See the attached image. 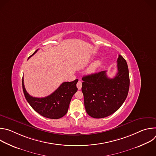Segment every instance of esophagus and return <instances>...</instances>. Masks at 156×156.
I'll list each match as a JSON object with an SVG mask.
<instances>
[{"mask_svg":"<svg viewBox=\"0 0 156 156\" xmlns=\"http://www.w3.org/2000/svg\"><path fill=\"white\" fill-rule=\"evenodd\" d=\"M76 86L78 89V90H80L81 89V87H82V82L81 81H78L76 84Z\"/></svg>","mask_w":156,"mask_h":156,"instance_id":"34e87169","label":"esophagus"}]
</instances>
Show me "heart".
<instances>
[{"mask_svg": "<svg viewBox=\"0 0 156 156\" xmlns=\"http://www.w3.org/2000/svg\"><path fill=\"white\" fill-rule=\"evenodd\" d=\"M101 61L99 60H96L94 61L90 66H89L87 70V72L88 73H93L94 72H96V70L98 69L99 66L101 65Z\"/></svg>", "mask_w": 156, "mask_h": 156, "instance_id": "obj_1", "label": "heart"}]
</instances>
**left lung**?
<instances>
[{
    "label": "left lung",
    "mask_w": 156,
    "mask_h": 156,
    "mask_svg": "<svg viewBox=\"0 0 156 156\" xmlns=\"http://www.w3.org/2000/svg\"><path fill=\"white\" fill-rule=\"evenodd\" d=\"M117 73L108 78L106 71L84 76L81 91L87 114L95 119L108 117L122 106L129 90V77L127 63L119 55Z\"/></svg>",
    "instance_id": "obj_1"
}]
</instances>
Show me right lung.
I'll use <instances>...</instances> for the list:
<instances>
[{
    "instance_id": "1",
    "label": "right lung",
    "mask_w": 156,
    "mask_h": 156,
    "mask_svg": "<svg viewBox=\"0 0 156 156\" xmlns=\"http://www.w3.org/2000/svg\"><path fill=\"white\" fill-rule=\"evenodd\" d=\"M37 51L38 49L29 58ZM78 81L76 79L71 82H63L51 95L42 98L33 97L27 93L25 88L23 77L22 78V86L27 101L36 112L44 117L58 119L67 113L71 99L78 90Z\"/></svg>"
}]
</instances>
